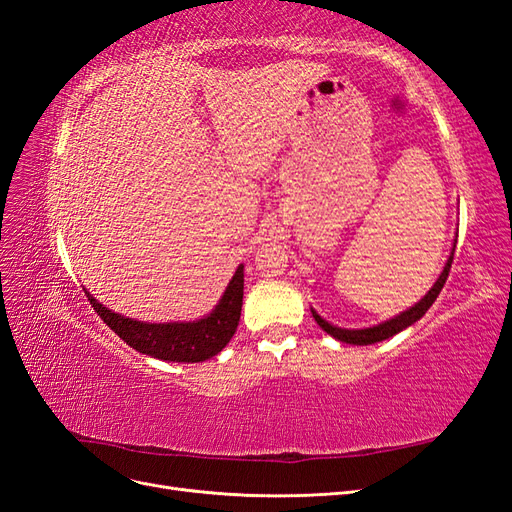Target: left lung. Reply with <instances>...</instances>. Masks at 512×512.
<instances>
[{"instance_id":"8db88e82","label":"left lung","mask_w":512,"mask_h":512,"mask_svg":"<svg viewBox=\"0 0 512 512\" xmlns=\"http://www.w3.org/2000/svg\"><path fill=\"white\" fill-rule=\"evenodd\" d=\"M457 243V239H455ZM455 243H453V250H451V256H448L446 265L440 273V277L436 280V284H433L429 288V292L425 294V297L414 303L410 309H406V312H399L397 316L384 320L380 324H374V327H367V329H342V327H335V324L324 320L316 309L312 307V316L314 320L320 324L322 331H327L331 337H335L337 342H344V344H354V346H369V344H378L382 342V339H389L393 335H397L399 331H404L408 327H412V324L416 320H421L425 316L427 309L433 305V301L438 299L440 290L444 288L446 284V277H448V271H451V265H453V254H455Z\"/></svg>"}]
</instances>
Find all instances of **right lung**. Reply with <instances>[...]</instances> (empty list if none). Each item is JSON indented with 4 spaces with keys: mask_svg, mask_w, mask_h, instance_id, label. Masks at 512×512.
Listing matches in <instances>:
<instances>
[{
    "mask_svg": "<svg viewBox=\"0 0 512 512\" xmlns=\"http://www.w3.org/2000/svg\"><path fill=\"white\" fill-rule=\"evenodd\" d=\"M87 294L91 307L111 327L123 342L134 350L160 361L173 363H203L222 352L235 335L243 305V265L237 267L218 305L198 320L190 322H143L115 314L113 309Z\"/></svg>",
    "mask_w": 512,
    "mask_h": 512,
    "instance_id": "add662e5",
    "label": "right lung"
}]
</instances>
